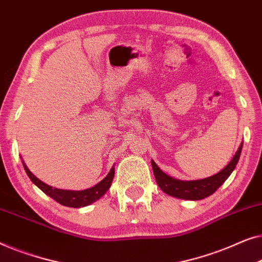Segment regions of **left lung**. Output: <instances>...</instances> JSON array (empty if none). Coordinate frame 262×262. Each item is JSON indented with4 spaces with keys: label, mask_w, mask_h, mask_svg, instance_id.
I'll list each match as a JSON object with an SVG mask.
<instances>
[{
    "label": "left lung",
    "mask_w": 262,
    "mask_h": 262,
    "mask_svg": "<svg viewBox=\"0 0 262 262\" xmlns=\"http://www.w3.org/2000/svg\"><path fill=\"white\" fill-rule=\"evenodd\" d=\"M242 145L238 147L237 152L235 153V156L229 164L224 167L222 171H220L216 174L208 178L200 179V180H179L174 179L172 177L167 176L166 173L161 171L158 167V165L152 160V168L154 177L158 185L165 193L169 194V196L180 198V200H187V201H200L203 200L205 197H209L210 194H212L222 184L226 182L228 177L231 174V172L234 171V168L236 167L240 159Z\"/></svg>",
    "instance_id": "8db88e82"
}]
</instances>
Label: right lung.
Wrapping results in <instances>:
<instances>
[{
	"label": "right lung",
	"mask_w": 262,
	"mask_h": 262,
	"mask_svg": "<svg viewBox=\"0 0 262 262\" xmlns=\"http://www.w3.org/2000/svg\"><path fill=\"white\" fill-rule=\"evenodd\" d=\"M22 164H24L25 171L29 177V179L33 182V184H35L42 192H45L47 196L53 198V200L58 202L59 204L70 206V208H82V206H86L99 200V198L109 190V187L113 183L114 174H115V168L113 166L112 169H110V172L108 173V176H106L103 180H101L98 184H96L95 186L90 187V189L82 191L61 190L56 189V187H52L41 182V180L36 178V177L29 171L24 161H22Z\"/></svg>",
	"instance_id": "obj_1"
}]
</instances>
